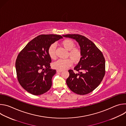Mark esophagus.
<instances>
[{"mask_svg": "<svg viewBox=\"0 0 126 126\" xmlns=\"http://www.w3.org/2000/svg\"><path fill=\"white\" fill-rule=\"evenodd\" d=\"M62 70H57V71H56V72L57 73H61V72H62Z\"/></svg>", "mask_w": 126, "mask_h": 126, "instance_id": "obj_1", "label": "esophagus"}]
</instances>
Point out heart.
Segmentation results:
<instances>
[{
  "label": "heart",
  "mask_w": 126,
  "mask_h": 126,
  "mask_svg": "<svg viewBox=\"0 0 126 126\" xmlns=\"http://www.w3.org/2000/svg\"><path fill=\"white\" fill-rule=\"evenodd\" d=\"M62 46L67 50L69 51L68 56L70 58H67L66 59H59L53 64V67L54 68L59 70H65L71 66L73 64V62L77 63L79 62L82 57V53L81 50L77 48H74V42L70 39H65L63 40L61 43ZM56 44L53 43L50 45L48 49V53L50 58L52 59H55L56 58Z\"/></svg>",
  "instance_id": "b5f03b06"
}]
</instances>
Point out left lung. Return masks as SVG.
<instances>
[{"mask_svg":"<svg viewBox=\"0 0 126 126\" xmlns=\"http://www.w3.org/2000/svg\"><path fill=\"white\" fill-rule=\"evenodd\" d=\"M63 37L73 39L79 45L81 58L74 69L69 70L66 83L72 91L79 95H86L93 91L101 83L105 74V60L95 44L84 36L66 34Z\"/></svg>","mask_w":126,"mask_h":126,"instance_id":"8db88e82","label":"left lung"}]
</instances>
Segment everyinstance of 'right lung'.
<instances>
[{"label": "right lung", "mask_w": 126, "mask_h": 126, "mask_svg": "<svg viewBox=\"0 0 126 126\" xmlns=\"http://www.w3.org/2000/svg\"><path fill=\"white\" fill-rule=\"evenodd\" d=\"M62 38L59 35H40L30 41L18 55L15 63L18 80L29 93L40 95L51 87L52 78L56 71L51 68L48 49L51 44Z\"/></svg>", "instance_id": "obj_1"}]
</instances>
